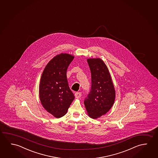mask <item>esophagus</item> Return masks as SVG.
Here are the masks:
<instances>
[{"instance_id":"34e87169","label":"esophagus","mask_w":158,"mask_h":158,"mask_svg":"<svg viewBox=\"0 0 158 158\" xmlns=\"http://www.w3.org/2000/svg\"><path fill=\"white\" fill-rule=\"evenodd\" d=\"M75 98H79L81 96V93L80 92H77L75 94Z\"/></svg>"}]
</instances>
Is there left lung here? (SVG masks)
I'll list each match as a JSON object with an SVG mask.
<instances>
[{
    "mask_svg": "<svg viewBox=\"0 0 158 158\" xmlns=\"http://www.w3.org/2000/svg\"><path fill=\"white\" fill-rule=\"evenodd\" d=\"M91 74L90 91L84 100L88 115L95 119L106 114L113 106L115 90L109 69L100 58L87 60Z\"/></svg>",
    "mask_w": 158,
    "mask_h": 158,
    "instance_id": "8db88e82",
    "label": "left lung"
}]
</instances>
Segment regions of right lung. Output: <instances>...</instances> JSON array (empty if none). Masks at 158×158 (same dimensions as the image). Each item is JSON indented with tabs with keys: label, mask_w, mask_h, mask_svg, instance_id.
Instances as JSON below:
<instances>
[{
	"label": "right lung",
	"mask_w": 158,
	"mask_h": 158,
	"mask_svg": "<svg viewBox=\"0 0 158 158\" xmlns=\"http://www.w3.org/2000/svg\"><path fill=\"white\" fill-rule=\"evenodd\" d=\"M74 56L61 53L51 60L42 74L39 87L40 99L47 111L56 118L64 116L75 98L68 85V67Z\"/></svg>",
	"instance_id": "add662e5"
}]
</instances>
